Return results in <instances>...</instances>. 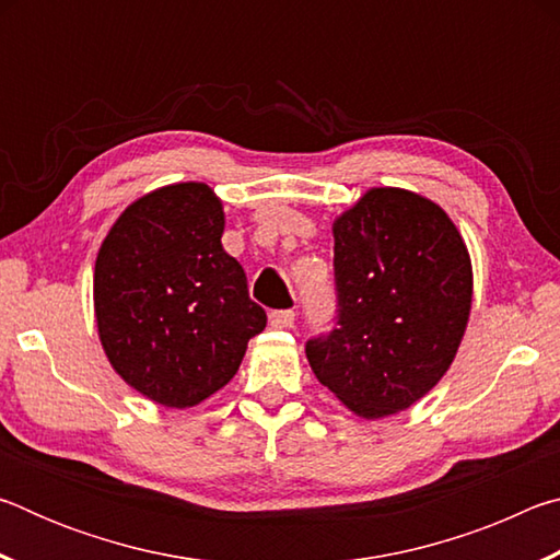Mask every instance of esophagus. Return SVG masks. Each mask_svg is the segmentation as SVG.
Wrapping results in <instances>:
<instances>
[{
  "label": "esophagus",
  "mask_w": 560,
  "mask_h": 560,
  "mask_svg": "<svg viewBox=\"0 0 560 560\" xmlns=\"http://www.w3.org/2000/svg\"><path fill=\"white\" fill-rule=\"evenodd\" d=\"M293 320H296V314H293V311H289V308L287 311H271V314H269V326L279 328V330L291 328Z\"/></svg>",
  "instance_id": "esophagus-1"
}]
</instances>
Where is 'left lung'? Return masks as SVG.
<instances>
[{
    "mask_svg": "<svg viewBox=\"0 0 560 560\" xmlns=\"http://www.w3.org/2000/svg\"><path fill=\"white\" fill-rule=\"evenodd\" d=\"M338 324L308 340L311 371L350 412L381 420L428 395L457 355L471 259L438 202L371 187L334 220Z\"/></svg>",
    "mask_w": 560,
    "mask_h": 560,
    "instance_id": "8db88e82",
    "label": "left lung"
}]
</instances>
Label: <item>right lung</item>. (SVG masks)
Wrapping results in <instances>:
<instances>
[{
  "mask_svg": "<svg viewBox=\"0 0 560 560\" xmlns=\"http://www.w3.org/2000/svg\"><path fill=\"white\" fill-rule=\"evenodd\" d=\"M224 207L205 183L138 197L103 240L93 311L108 363L163 407L200 405L240 371L267 314L224 252Z\"/></svg>",
  "mask_w": 560,
  "mask_h": 560,
  "instance_id": "add662e5",
  "label": "right lung"
}]
</instances>
